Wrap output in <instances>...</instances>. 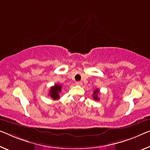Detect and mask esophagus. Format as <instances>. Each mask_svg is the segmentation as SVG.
<instances>
[{"label":"esophagus","mask_w":150,"mask_h":150,"mask_svg":"<svg viewBox=\"0 0 150 150\" xmlns=\"http://www.w3.org/2000/svg\"><path fill=\"white\" fill-rule=\"evenodd\" d=\"M76 84L78 85V86H81V85L82 84V82H80V81H78V82H76Z\"/></svg>","instance_id":"1"}]
</instances>
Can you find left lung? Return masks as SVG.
<instances>
[{
	"mask_svg": "<svg viewBox=\"0 0 150 150\" xmlns=\"http://www.w3.org/2000/svg\"><path fill=\"white\" fill-rule=\"evenodd\" d=\"M98 93H99V90L98 89L94 90L93 96V98L95 100H99V98H98Z\"/></svg>",
	"mask_w": 150,
	"mask_h": 150,
	"instance_id": "obj_1",
	"label": "left lung"
}]
</instances>
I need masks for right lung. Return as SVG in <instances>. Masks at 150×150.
I'll return each mask as SVG.
<instances>
[{
    "label": "right lung",
    "mask_w": 150,
    "mask_h": 150,
    "mask_svg": "<svg viewBox=\"0 0 150 150\" xmlns=\"http://www.w3.org/2000/svg\"><path fill=\"white\" fill-rule=\"evenodd\" d=\"M62 91V86L59 84H55L54 86H52L50 88L49 96H50L52 99L54 100H57L59 98V93Z\"/></svg>",
    "instance_id": "add662e5"
}]
</instances>
